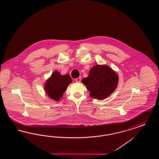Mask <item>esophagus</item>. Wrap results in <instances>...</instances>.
Masks as SVG:
<instances>
[{"mask_svg":"<svg viewBox=\"0 0 159 159\" xmlns=\"http://www.w3.org/2000/svg\"><path fill=\"white\" fill-rule=\"evenodd\" d=\"M80 81H81V78H80V77H78L77 79H76V82L79 83V82H80Z\"/></svg>","mask_w":159,"mask_h":159,"instance_id":"1","label":"esophagus"}]
</instances>
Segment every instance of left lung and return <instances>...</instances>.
Instances as JSON below:
<instances>
[{
    "mask_svg": "<svg viewBox=\"0 0 159 159\" xmlns=\"http://www.w3.org/2000/svg\"><path fill=\"white\" fill-rule=\"evenodd\" d=\"M118 82L117 73L107 65L92 67L89 76L82 80L90 92V97L99 100L109 97L116 89Z\"/></svg>",
    "mask_w": 159,
    "mask_h": 159,
    "instance_id": "left-lung-1",
    "label": "left lung"
}]
</instances>
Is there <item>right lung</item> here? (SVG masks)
<instances>
[{
  "label": "right lung",
  "instance_id": "right-lung-1",
  "mask_svg": "<svg viewBox=\"0 0 159 159\" xmlns=\"http://www.w3.org/2000/svg\"><path fill=\"white\" fill-rule=\"evenodd\" d=\"M71 82L72 79L68 73L61 75L58 71H55L46 80L44 90L49 98L58 101L62 97L68 85Z\"/></svg>",
  "mask_w": 159,
  "mask_h": 159
}]
</instances>
